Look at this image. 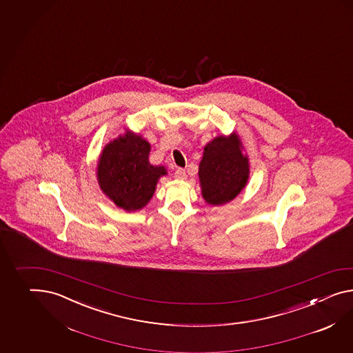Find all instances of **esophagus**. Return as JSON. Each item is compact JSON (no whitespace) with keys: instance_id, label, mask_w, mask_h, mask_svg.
Segmentation results:
<instances>
[{"instance_id":"esophagus-1","label":"esophagus","mask_w":353,"mask_h":353,"mask_svg":"<svg viewBox=\"0 0 353 353\" xmlns=\"http://www.w3.org/2000/svg\"><path fill=\"white\" fill-rule=\"evenodd\" d=\"M175 178H176V179H181V181L185 179V178H187V172H185V169H181V168L176 169V170H175Z\"/></svg>"}]
</instances>
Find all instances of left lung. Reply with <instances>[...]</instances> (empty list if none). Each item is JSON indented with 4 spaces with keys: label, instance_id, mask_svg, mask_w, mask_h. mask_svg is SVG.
<instances>
[{
    "label": "left lung",
    "instance_id": "obj_1",
    "mask_svg": "<svg viewBox=\"0 0 353 353\" xmlns=\"http://www.w3.org/2000/svg\"><path fill=\"white\" fill-rule=\"evenodd\" d=\"M236 134L217 137L206 147L199 163L202 196L211 205H223L234 199L248 181V159L242 154Z\"/></svg>",
    "mask_w": 353,
    "mask_h": 353
}]
</instances>
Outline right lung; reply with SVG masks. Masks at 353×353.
<instances>
[{
	"label": "right lung",
	"mask_w": 353,
	"mask_h": 353,
	"mask_svg": "<svg viewBox=\"0 0 353 353\" xmlns=\"http://www.w3.org/2000/svg\"><path fill=\"white\" fill-rule=\"evenodd\" d=\"M151 145L128 130L102 151L97 168L101 190L119 208L139 210L154 196L156 183L166 175L163 166L148 161Z\"/></svg>",
	"instance_id": "1"
}]
</instances>
